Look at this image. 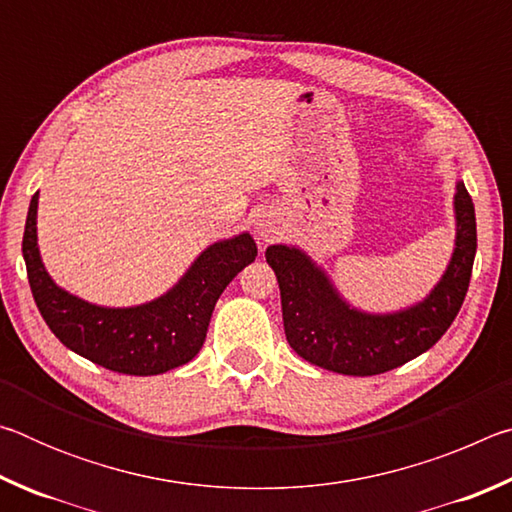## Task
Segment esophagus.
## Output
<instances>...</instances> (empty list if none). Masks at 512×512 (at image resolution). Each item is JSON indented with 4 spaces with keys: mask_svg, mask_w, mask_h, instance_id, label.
<instances>
[{
    "mask_svg": "<svg viewBox=\"0 0 512 512\" xmlns=\"http://www.w3.org/2000/svg\"><path fill=\"white\" fill-rule=\"evenodd\" d=\"M257 232H259V237H262L264 241H268V237L273 235L271 225H266V223H259V225H257Z\"/></svg>",
    "mask_w": 512,
    "mask_h": 512,
    "instance_id": "1",
    "label": "esophagus"
}]
</instances>
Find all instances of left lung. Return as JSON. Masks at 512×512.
Returning a JSON list of instances; mask_svg holds the SVG:
<instances>
[{
	"label": "left lung",
	"instance_id": "8db88e82",
	"mask_svg": "<svg viewBox=\"0 0 512 512\" xmlns=\"http://www.w3.org/2000/svg\"><path fill=\"white\" fill-rule=\"evenodd\" d=\"M456 248L443 280L427 298L397 314L372 316L345 305L327 275L289 246H268L282 298L284 334L302 359L341 375H381L427 352L461 309L476 255L472 196L456 185Z\"/></svg>",
	"mask_w": 512,
	"mask_h": 512
}]
</instances>
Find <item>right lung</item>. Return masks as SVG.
<instances>
[{"label": "right lung", "mask_w": 512, "mask_h": 512, "mask_svg": "<svg viewBox=\"0 0 512 512\" xmlns=\"http://www.w3.org/2000/svg\"><path fill=\"white\" fill-rule=\"evenodd\" d=\"M38 194H33L22 255L33 300L56 339L97 366L121 375H160L192 361L203 348L216 300L241 268L257 257L250 235L205 250L167 296L131 309L90 305L58 289L38 253Z\"/></svg>", "instance_id": "right-lung-1"}]
</instances>
